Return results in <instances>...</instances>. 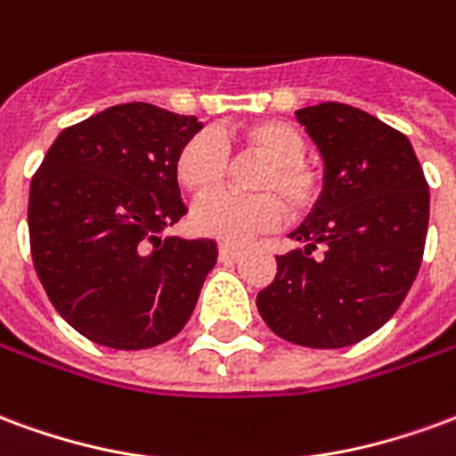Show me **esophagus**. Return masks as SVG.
I'll return each instance as SVG.
<instances>
[{
  "label": "esophagus",
  "instance_id": "34e87169",
  "mask_svg": "<svg viewBox=\"0 0 456 456\" xmlns=\"http://www.w3.org/2000/svg\"><path fill=\"white\" fill-rule=\"evenodd\" d=\"M241 256V247H232V244H219V258L227 261V258H239Z\"/></svg>",
  "mask_w": 456,
  "mask_h": 456
}]
</instances>
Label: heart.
<instances>
[{"mask_svg": "<svg viewBox=\"0 0 456 456\" xmlns=\"http://www.w3.org/2000/svg\"><path fill=\"white\" fill-rule=\"evenodd\" d=\"M227 141L266 159L256 178V188L266 192L239 195L217 188L229 166V149L217 131L202 129L190 136L175 160L178 180L190 192H208L192 205L190 222L200 234L219 239L227 244H244L258 232L278 227L283 222L286 200L293 212H305L317 200V175L307 166L305 139L286 121H254L234 131Z\"/></svg>", "mask_w": 456, "mask_h": 456, "instance_id": "b5f03b06", "label": "heart"}]
</instances>
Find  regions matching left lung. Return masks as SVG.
Returning a JSON list of instances; mask_svg holds the SVG:
<instances>
[{"mask_svg": "<svg viewBox=\"0 0 456 456\" xmlns=\"http://www.w3.org/2000/svg\"><path fill=\"white\" fill-rule=\"evenodd\" d=\"M296 119L322 156V192L290 234L305 247L276 256V278L256 307L288 342L339 349L373 335L408 296L428 237L430 188L408 136L373 114L322 102L297 110Z\"/></svg>", "mask_w": 456, "mask_h": 456, "instance_id": "1", "label": "left lung"}]
</instances>
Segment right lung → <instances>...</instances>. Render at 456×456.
<instances>
[{"mask_svg":"<svg viewBox=\"0 0 456 456\" xmlns=\"http://www.w3.org/2000/svg\"><path fill=\"white\" fill-rule=\"evenodd\" d=\"M198 117L110 107L58 134L28 192L31 258L68 325L112 349L168 342L217 264L212 239L160 237L188 208L175 160Z\"/></svg>","mask_w":456,"mask_h":456,"instance_id":"add662e5","label":"right lung"}]
</instances>
